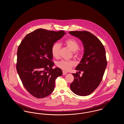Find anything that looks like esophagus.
Instances as JSON below:
<instances>
[{
	"label": "esophagus",
	"mask_w": 124,
	"mask_h": 124,
	"mask_svg": "<svg viewBox=\"0 0 124 124\" xmlns=\"http://www.w3.org/2000/svg\"><path fill=\"white\" fill-rule=\"evenodd\" d=\"M67 73V72L66 71H62V74H63V75H66Z\"/></svg>",
	"instance_id": "esophagus-1"
}]
</instances>
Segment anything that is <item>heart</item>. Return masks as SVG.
<instances>
[{
  "label": "heart",
  "instance_id": "b5f03b06",
  "mask_svg": "<svg viewBox=\"0 0 124 124\" xmlns=\"http://www.w3.org/2000/svg\"><path fill=\"white\" fill-rule=\"evenodd\" d=\"M64 43L71 51L73 52L74 56L75 57H78L80 56L81 52L78 50L79 48V44L77 40L73 39H69L65 41ZM61 48V45L58 42L55 43L53 45L52 53L55 58H58L59 57ZM74 64V62L71 61H62L57 63V66L65 71H69Z\"/></svg>",
  "mask_w": 124,
  "mask_h": 124
}]
</instances>
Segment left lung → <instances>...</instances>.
Returning <instances> with one entry per match:
<instances>
[{"instance_id":"obj_1","label":"left lung","mask_w":124,"mask_h":124,"mask_svg":"<svg viewBox=\"0 0 124 124\" xmlns=\"http://www.w3.org/2000/svg\"><path fill=\"white\" fill-rule=\"evenodd\" d=\"M69 33L79 38L84 48L83 58L75 68L83 73L82 76L77 72L72 74L74 79L70 88L78 95H88L98 86L104 74L107 66L105 49L100 40L88 31H71Z\"/></svg>"}]
</instances>
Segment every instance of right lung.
I'll use <instances>...</instances> for the list:
<instances>
[{
	"label": "right lung",
	"instance_id": "add662e5",
	"mask_svg": "<svg viewBox=\"0 0 124 124\" xmlns=\"http://www.w3.org/2000/svg\"><path fill=\"white\" fill-rule=\"evenodd\" d=\"M65 34L63 31L39 29L26 36L18 47L17 71L25 88L36 98L49 95L56 79L62 75L60 68H52V48Z\"/></svg>",
	"mask_w": 124,
	"mask_h": 124
}]
</instances>
